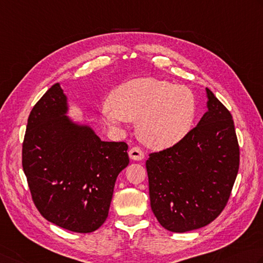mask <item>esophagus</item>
I'll return each instance as SVG.
<instances>
[{
	"label": "esophagus",
	"mask_w": 263,
	"mask_h": 263,
	"mask_svg": "<svg viewBox=\"0 0 263 263\" xmlns=\"http://www.w3.org/2000/svg\"><path fill=\"white\" fill-rule=\"evenodd\" d=\"M128 156L131 159H135V161H141V159L145 158V153H143L140 147H132L128 152Z\"/></svg>",
	"instance_id": "esophagus-1"
}]
</instances>
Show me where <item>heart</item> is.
I'll use <instances>...</instances> for the list:
<instances>
[{
  "label": "heart",
  "mask_w": 263,
  "mask_h": 263,
  "mask_svg": "<svg viewBox=\"0 0 263 263\" xmlns=\"http://www.w3.org/2000/svg\"><path fill=\"white\" fill-rule=\"evenodd\" d=\"M110 107L102 110L109 125L138 121L139 138L147 146L164 149L177 145L193 126L196 101L183 85L142 77L123 83L109 96Z\"/></svg>",
  "instance_id": "obj_1"
}]
</instances>
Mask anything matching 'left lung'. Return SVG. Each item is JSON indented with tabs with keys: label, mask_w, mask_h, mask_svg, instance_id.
Returning <instances> with one entry per match:
<instances>
[{
	"label": "left lung",
	"mask_w": 263,
	"mask_h": 263,
	"mask_svg": "<svg viewBox=\"0 0 263 263\" xmlns=\"http://www.w3.org/2000/svg\"><path fill=\"white\" fill-rule=\"evenodd\" d=\"M208 108L181 141L151 153L146 162L151 206L173 233L202 228L227 205L239 168V146L230 111L206 89Z\"/></svg>",
	"instance_id": "left-lung-1"
}]
</instances>
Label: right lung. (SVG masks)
<instances>
[{"mask_svg": "<svg viewBox=\"0 0 263 263\" xmlns=\"http://www.w3.org/2000/svg\"><path fill=\"white\" fill-rule=\"evenodd\" d=\"M66 111V96L55 83L29 114L23 168L43 218L74 233H92L108 217L117 176L130 162L128 147L101 141Z\"/></svg>", "mask_w": 263, "mask_h": 263, "instance_id": "add662e5", "label": "right lung"}]
</instances>
